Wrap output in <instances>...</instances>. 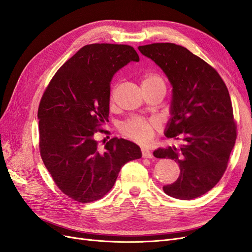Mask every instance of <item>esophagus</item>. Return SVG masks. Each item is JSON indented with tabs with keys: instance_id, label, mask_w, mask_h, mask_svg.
<instances>
[{
	"instance_id": "1",
	"label": "esophagus",
	"mask_w": 252,
	"mask_h": 252,
	"mask_svg": "<svg viewBox=\"0 0 252 252\" xmlns=\"http://www.w3.org/2000/svg\"><path fill=\"white\" fill-rule=\"evenodd\" d=\"M142 156H143V158H151L152 157H154L151 154V151L147 148H142Z\"/></svg>"
}]
</instances>
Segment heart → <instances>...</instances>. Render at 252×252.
I'll return each mask as SVG.
<instances>
[{
	"label": "heart",
	"mask_w": 252,
	"mask_h": 252,
	"mask_svg": "<svg viewBox=\"0 0 252 252\" xmlns=\"http://www.w3.org/2000/svg\"><path fill=\"white\" fill-rule=\"evenodd\" d=\"M142 87L155 86V85H164L163 80L156 73L147 72L143 75L141 81ZM114 88L111 90V98L113 96ZM161 128V124L157 119H145L140 117H133L128 119L120 127V131L126 138L131 141L146 145L155 138L156 133Z\"/></svg>",
	"instance_id": "heart-1"
}]
</instances>
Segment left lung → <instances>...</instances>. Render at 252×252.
Returning <instances> with one entry per match:
<instances>
[{
    "label": "left lung",
    "instance_id": "1",
    "mask_svg": "<svg viewBox=\"0 0 252 252\" xmlns=\"http://www.w3.org/2000/svg\"><path fill=\"white\" fill-rule=\"evenodd\" d=\"M139 50L161 67L172 85L165 135L184 142L154 151L156 158L180 165L178 180L163 190L179 200L195 199L218 184L234 146L236 124L229 93L215 68L185 47L154 43Z\"/></svg>",
    "mask_w": 252,
    "mask_h": 252
}]
</instances>
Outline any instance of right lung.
<instances>
[{
	"label": "right lung",
	"mask_w": 252,
	"mask_h": 252,
	"mask_svg": "<svg viewBox=\"0 0 252 252\" xmlns=\"http://www.w3.org/2000/svg\"><path fill=\"white\" fill-rule=\"evenodd\" d=\"M131 61L140 58L129 45H86L61 66L41 98V158L61 191L77 202L100 200L122 167L142 157L130 141L113 138L102 149L94 139L108 120L112 77Z\"/></svg>",
	"instance_id": "add662e5"
}]
</instances>
